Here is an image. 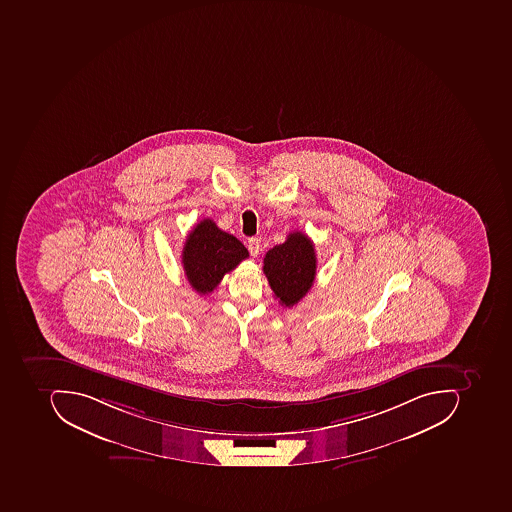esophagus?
Masks as SVG:
<instances>
[{"label": "esophagus", "mask_w": 512, "mask_h": 512, "mask_svg": "<svg viewBox=\"0 0 512 512\" xmlns=\"http://www.w3.org/2000/svg\"><path fill=\"white\" fill-rule=\"evenodd\" d=\"M248 249L252 255H257L260 252V240L258 238L252 237L248 240Z\"/></svg>", "instance_id": "34e87169"}]
</instances>
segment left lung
<instances>
[{
    "label": "left lung",
    "instance_id": "8db88e82",
    "mask_svg": "<svg viewBox=\"0 0 512 512\" xmlns=\"http://www.w3.org/2000/svg\"><path fill=\"white\" fill-rule=\"evenodd\" d=\"M263 272L281 306L292 308L314 284L317 257L314 243L303 232H291L283 244L269 249Z\"/></svg>",
    "mask_w": 512,
    "mask_h": 512
}]
</instances>
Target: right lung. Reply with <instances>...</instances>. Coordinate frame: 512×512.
Instances as JSON below:
<instances>
[{"label":"right lung","mask_w":512,"mask_h":512,"mask_svg":"<svg viewBox=\"0 0 512 512\" xmlns=\"http://www.w3.org/2000/svg\"><path fill=\"white\" fill-rule=\"evenodd\" d=\"M248 257V249L240 240L221 231L211 218H204L186 238L181 263L192 289L208 295L224 275Z\"/></svg>","instance_id":"1"}]
</instances>
